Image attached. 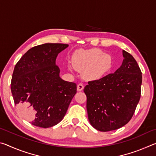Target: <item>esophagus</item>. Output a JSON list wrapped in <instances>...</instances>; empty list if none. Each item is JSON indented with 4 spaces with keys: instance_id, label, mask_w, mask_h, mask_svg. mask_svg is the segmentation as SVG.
<instances>
[{
    "instance_id": "obj_1",
    "label": "esophagus",
    "mask_w": 156,
    "mask_h": 156,
    "mask_svg": "<svg viewBox=\"0 0 156 156\" xmlns=\"http://www.w3.org/2000/svg\"><path fill=\"white\" fill-rule=\"evenodd\" d=\"M84 89V85L82 83H79L77 85V90L78 91H80Z\"/></svg>"
}]
</instances>
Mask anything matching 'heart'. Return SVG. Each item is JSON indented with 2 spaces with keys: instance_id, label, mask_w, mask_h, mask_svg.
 Returning a JSON list of instances; mask_svg holds the SVG:
<instances>
[{
  "instance_id": "heart-1",
  "label": "heart",
  "mask_w": 156,
  "mask_h": 156,
  "mask_svg": "<svg viewBox=\"0 0 156 156\" xmlns=\"http://www.w3.org/2000/svg\"><path fill=\"white\" fill-rule=\"evenodd\" d=\"M73 66L89 80H98L108 73L112 67V58L99 49L79 50L73 56Z\"/></svg>"
}]
</instances>
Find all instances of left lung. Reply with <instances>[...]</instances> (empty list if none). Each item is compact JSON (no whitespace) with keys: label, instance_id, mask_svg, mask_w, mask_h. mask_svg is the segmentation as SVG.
Returning a JSON list of instances; mask_svg holds the SVG:
<instances>
[{"label":"left lung","instance_id":"8db88e82","mask_svg":"<svg viewBox=\"0 0 156 156\" xmlns=\"http://www.w3.org/2000/svg\"><path fill=\"white\" fill-rule=\"evenodd\" d=\"M122 65L113 73L88 82L84 92L89 122L97 130L110 131L131 119L141 95L142 72L136 60L122 50Z\"/></svg>","mask_w":156,"mask_h":156}]
</instances>
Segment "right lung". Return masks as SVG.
Here are the masks:
<instances>
[{
  "instance_id": "right-lung-1",
  "label": "right lung",
  "mask_w": 156,
  "mask_h": 156,
  "mask_svg": "<svg viewBox=\"0 0 156 156\" xmlns=\"http://www.w3.org/2000/svg\"><path fill=\"white\" fill-rule=\"evenodd\" d=\"M67 44L34 47L21 57L13 72L11 91L22 115L34 126L49 128L62 120L77 91L76 84L60 77L58 54Z\"/></svg>"
}]
</instances>
